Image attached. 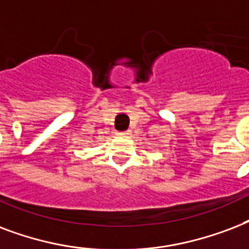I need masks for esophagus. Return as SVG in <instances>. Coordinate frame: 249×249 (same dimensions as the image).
Returning a JSON list of instances; mask_svg holds the SVG:
<instances>
[{
  "mask_svg": "<svg viewBox=\"0 0 249 249\" xmlns=\"http://www.w3.org/2000/svg\"><path fill=\"white\" fill-rule=\"evenodd\" d=\"M131 134V131H118V132H117V135H119V136H128V135Z\"/></svg>",
  "mask_w": 249,
  "mask_h": 249,
  "instance_id": "34e87169",
  "label": "esophagus"
}]
</instances>
